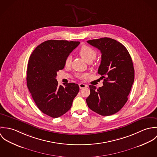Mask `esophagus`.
Instances as JSON below:
<instances>
[{"label":"esophagus","instance_id":"esophagus-1","mask_svg":"<svg viewBox=\"0 0 157 157\" xmlns=\"http://www.w3.org/2000/svg\"><path fill=\"white\" fill-rule=\"evenodd\" d=\"M78 86H79V88H80V89H83V88H86V87L88 86L86 85H85V84H83V83H79Z\"/></svg>","mask_w":157,"mask_h":157}]
</instances>
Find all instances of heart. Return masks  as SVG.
<instances>
[{
	"mask_svg": "<svg viewBox=\"0 0 157 157\" xmlns=\"http://www.w3.org/2000/svg\"><path fill=\"white\" fill-rule=\"evenodd\" d=\"M78 54L81 56V57L85 60L86 62L90 63L92 62L97 56V52L93 48L87 45H83L80 48L78 51ZM71 63V56H67L65 60V67H69ZM86 76V74H82L78 75V77L80 78H83Z\"/></svg>",
	"mask_w": 157,
	"mask_h": 157,
	"instance_id": "obj_1",
	"label": "heart"
}]
</instances>
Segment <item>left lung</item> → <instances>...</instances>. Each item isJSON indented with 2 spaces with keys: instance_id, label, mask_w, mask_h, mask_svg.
I'll return each instance as SVG.
<instances>
[{
  "instance_id": "obj_1",
  "label": "left lung",
  "mask_w": 157,
  "mask_h": 157,
  "mask_svg": "<svg viewBox=\"0 0 157 157\" xmlns=\"http://www.w3.org/2000/svg\"><path fill=\"white\" fill-rule=\"evenodd\" d=\"M98 49L101 60L98 73L103 86L97 89L90 85L86 103L90 109L101 115L118 112L127 102L134 81V68L131 57L124 45L108 37L87 41Z\"/></svg>"
}]
</instances>
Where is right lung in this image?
<instances>
[{
	"instance_id": "1",
	"label": "right lung",
	"mask_w": 157,
	"mask_h": 157,
	"mask_svg": "<svg viewBox=\"0 0 157 157\" xmlns=\"http://www.w3.org/2000/svg\"><path fill=\"white\" fill-rule=\"evenodd\" d=\"M79 42L49 40L37 46L27 67V87L38 108L46 115L59 117L71 108L79 86L74 83L59 86L57 72L65 67V60Z\"/></svg>"
}]
</instances>
